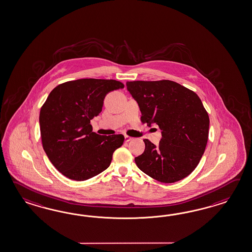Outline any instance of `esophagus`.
I'll return each mask as SVG.
<instances>
[{
	"instance_id": "esophagus-1",
	"label": "esophagus",
	"mask_w": 252,
	"mask_h": 252,
	"mask_svg": "<svg viewBox=\"0 0 252 252\" xmlns=\"http://www.w3.org/2000/svg\"><path fill=\"white\" fill-rule=\"evenodd\" d=\"M133 139V137H131V136H129V135H125V141L129 142L131 141Z\"/></svg>"
}]
</instances>
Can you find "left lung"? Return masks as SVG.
<instances>
[{"instance_id":"obj_1","label":"left lung","mask_w":252,"mask_h":252,"mask_svg":"<svg viewBox=\"0 0 252 252\" xmlns=\"http://www.w3.org/2000/svg\"><path fill=\"white\" fill-rule=\"evenodd\" d=\"M129 93L138 103L141 122L162 131L158 147L144 139L135 164L148 176L174 183L188 177L202 158L209 138V117L196 93L170 80L132 81Z\"/></svg>"}]
</instances>
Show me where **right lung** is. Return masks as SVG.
I'll return each instance as SVG.
<instances>
[{"label":"right lung","instance_id":"obj_1","mask_svg":"<svg viewBox=\"0 0 252 252\" xmlns=\"http://www.w3.org/2000/svg\"><path fill=\"white\" fill-rule=\"evenodd\" d=\"M119 81L86 78L68 81L50 93L40 111L43 150L66 178L83 181L110 166L123 135H99L90 124L101 113L106 94L124 88Z\"/></svg>","mask_w":252,"mask_h":252}]
</instances>
